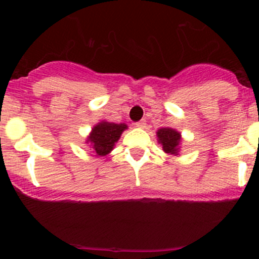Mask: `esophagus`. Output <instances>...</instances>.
Wrapping results in <instances>:
<instances>
[{"label": "esophagus", "mask_w": 259, "mask_h": 259, "mask_svg": "<svg viewBox=\"0 0 259 259\" xmlns=\"http://www.w3.org/2000/svg\"><path fill=\"white\" fill-rule=\"evenodd\" d=\"M135 126L140 127V129H144V127L146 126V120L141 119L140 121H138V123H135Z\"/></svg>", "instance_id": "1"}]
</instances>
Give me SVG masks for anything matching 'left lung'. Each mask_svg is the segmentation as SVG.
<instances>
[{
  "mask_svg": "<svg viewBox=\"0 0 259 259\" xmlns=\"http://www.w3.org/2000/svg\"><path fill=\"white\" fill-rule=\"evenodd\" d=\"M158 142L162 145L165 153L178 156L179 154V145L181 142V134L171 127H162L157 132Z\"/></svg>",
  "mask_w": 259,
  "mask_h": 259,
  "instance_id": "obj_1",
  "label": "left lung"
}]
</instances>
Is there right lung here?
<instances>
[{
  "mask_svg": "<svg viewBox=\"0 0 259 259\" xmlns=\"http://www.w3.org/2000/svg\"><path fill=\"white\" fill-rule=\"evenodd\" d=\"M125 129H127L126 124H115L102 120L92 127L86 144H90V148L96 156H106L111 153L115 142L119 140L121 133Z\"/></svg>",
  "mask_w": 259,
  "mask_h": 259,
  "instance_id": "1",
  "label": "right lung"
}]
</instances>
